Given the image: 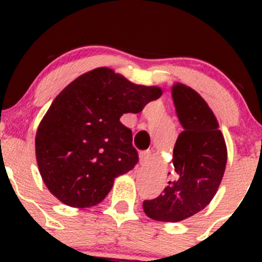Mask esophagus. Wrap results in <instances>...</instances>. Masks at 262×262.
<instances>
[{
  "label": "esophagus",
  "mask_w": 262,
  "mask_h": 262,
  "mask_svg": "<svg viewBox=\"0 0 262 262\" xmlns=\"http://www.w3.org/2000/svg\"><path fill=\"white\" fill-rule=\"evenodd\" d=\"M150 157V150H142L141 153H139V163L141 165H144V163L147 162L148 160H149Z\"/></svg>",
  "instance_id": "esophagus-1"
}]
</instances>
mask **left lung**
<instances>
[{"label":"left lung","mask_w":262,"mask_h":262,"mask_svg":"<svg viewBox=\"0 0 262 262\" xmlns=\"http://www.w3.org/2000/svg\"><path fill=\"white\" fill-rule=\"evenodd\" d=\"M176 114L184 130L173 148L175 179L162 194L144 200L149 218L179 222L204 209L215 195L227 163V147L218 121L195 90L182 83L172 86Z\"/></svg>","instance_id":"obj_1"}]
</instances>
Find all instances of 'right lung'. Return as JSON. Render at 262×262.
Listing matches in <instances>:
<instances>
[{"instance_id": "add662e5", "label": "right lung", "mask_w": 262, "mask_h": 262, "mask_svg": "<svg viewBox=\"0 0 262 262\" xmlns=\"http://www.w3.org/2000/svg\"><path fill=\"white\" fill-rule=\"evenodd\" d=\"M161 95L160 87L136 84L106 67L71 82L36 132V162L49 191L73 208L102 202L114 179L138 162L120 116L142 112Z\"/></svg>"}]
</instances>
